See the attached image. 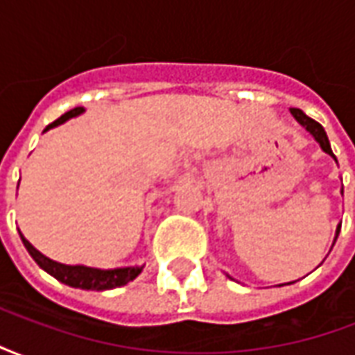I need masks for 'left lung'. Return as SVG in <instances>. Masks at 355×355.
I'll return each mask as SVG.
<instances>
[{"instance_id": "1", "label": "left lung", "mask_w": 355, "mask_h": 355, "mask_svg": "<svg viewBox=\"0 0 355 355\" xmlns=\"http://www.w3.org/2000/svg\"><path fill=\"white\" fill-rule=\"evenodd\" d=\"M291 114H293V117L297 119L298 123L304 127L306 131L312 135L313 139L320 142V146L323 148V152H325V154L333 155V150H331V144H329V139H327V132H325V129H323L318 121H313L312 117L306 116L304 112H302L300 108H291ZM333 157H335V155H333ZM338 232H340V226H338V230H336V236H338ZM285 285H289V283H285Z\"/></svg>"}]
</instances>
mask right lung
Instances as JSON below:
<instances>
[{"instance_id": "obj_1", "label": "right lung", "mask_w": 355, "mask_h": 355, "mask_svg": "<svg viewBox=\"0 0 355 355\" xmlns=\"http://www.w3.org/2000/svg\"><path fill=\"white\" fill-rule=\"evenodd\" d=\"M81 112H83V108H73L70 112H66L58 119H55L53 123L47 125L45 131H49L53 127L64 123L66 119H70V117L80 116ZM20 238H22V243L28 249V253L32 254V259L40 264V268H43L47 274L57 277L58 282L64 283V285H70V287H78V289L87 291L116 289V287H121V285H127L129 282H132L142 272V266L114 268V270H96V268L87 266H66V264L51 261L45 254L40 253L24 236H20Z\"/></svg>"}]
</instances>
